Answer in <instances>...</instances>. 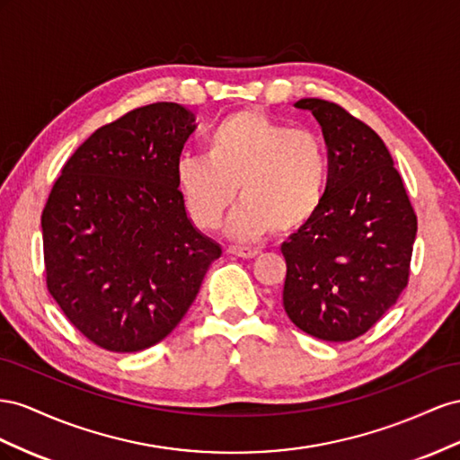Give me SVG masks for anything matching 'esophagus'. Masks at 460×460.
Returning <instances> with one entry per match:
<instances>
[{
  "label": "esophagus",
  "instance_id": "obj_1",
  "mask_svg": "<svg viewBox=\"0 0 460 460\" xmlns=\"http://www.w3.org/2000/svg\"><path fill=\"white\" fill-rule=\"evenodd\" d=\"M227 254L239 256V258H246V260H252V258H256L260 252L256 251V248H241V246H229V248H227Z\"/></svg>",
  "mask_w": 460,
  "mask_h": 460
}]
</instances>
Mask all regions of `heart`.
Here are the masks:
<instances>
[{
	"label": "heart",
	"instance_id": "b5f03b06",
	"mask_svg": "<svg viewBox=\"0 0 460 460\" xmlns=\"http://www.w3.org/2000/svg\"><path fill=\"white\" fill-rule=\"evenodd\" d=\"M327 172L323 140L314 130L244 110L212 128L204 155L181 157L175 182L194 226L204 231L219 226L239 194L227 233L256 241L275 229L305 227L323 204Z\"/></svg>",
	"mask_w": 460,
	"mask_h": 460
}]
</instances>
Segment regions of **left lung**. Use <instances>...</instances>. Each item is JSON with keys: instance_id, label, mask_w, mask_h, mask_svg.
Listing matches in <instances>:
<instances>
[{"instance_id": "8db88e82", "label": "left lung", "mask_w": 460, "mask_h": 460, "mask_svg": "<svg viewBox=\"0 0 460 460\" xmlns=\"http://www.w3.org/2000/svg\"><path fill=\"white\" fill-rule=\"evenodd\" d=\"M327 146L320 212L281 244L283 306L322 341H352L397 303L409 283L418 221L393 157L374 130L333 102L303 98Z\"/></svg>"}]
</instances>
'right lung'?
<instances>
[{"mask_svg":"<svg viewBox=\"0 0 460 460\" xmlns=\"http://www.w3.org/2000/svg\"><path fill=\"white\" fill-rule=\"evenodd\" d=\"M194 115L137 108L92 133L61 169L42 212L46 283L92 343L138 352L185 316L221 246L192 226L175 167Z\"/></svg>","mask_w":460,"mask_h":460,"instance_id":"right-lung-1","label":"right lung"}]
</instances>
